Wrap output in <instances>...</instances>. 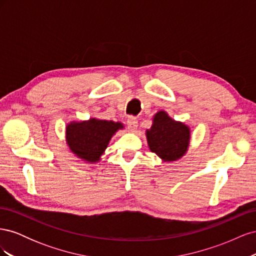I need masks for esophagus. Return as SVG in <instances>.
<instances>
[{"instance_id": "34e87169", "label": "esophagus", "mask_w": 256, "mask_h": 256, "mask_svg": "<svg viewBox=\"0 0 256 256\" xmlns=\"http://www.w3.org/2000/svg\"><path fill=\"white\" fill-rule=\"evenodd\" d=\"M127 125H128L129 130L134 132L138 128V120L134 118V116H129L128 120H127Z\"/></svg>"}]
</instances>
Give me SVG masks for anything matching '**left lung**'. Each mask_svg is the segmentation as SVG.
Segmentation results:
<instances>
[{
  "mask_svg": "<svg viewBox=\"0 0 256 256\" xmlns=\"http://www.w3.org/2000/svg\"><path fill=\"white\" fill-rule=\"evenodd\" d=\"M190 136V127L173 120L166 111L154 114L150 129L146 130L150 152L164 162H173L184 156L189 148Z\"/></svg>",
  "mask_w": 256,
  "mask_h": 256,
  "instance_id": "left-lung-1",
  "label": "left lung"
}]
</instances>
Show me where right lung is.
Here are the masks:
<instances>
[{"label": "right lung", "mask_w": 256, "mask_h": 256, "mask_svg": "<svg viewBox=\"0 0 256 256\" xmlns=\"http://www.w3.org/2000/svg\"><path fill=\"white\" fill-rule=\"evenodd\" d=\"M124 125L120 122L98 120L70 122L66 126V143L76 157L86 162L97 164L109 145L112 136Z\"/></svg>", "instance_id": "right-lung-1"}]
</instances>
